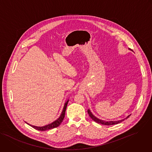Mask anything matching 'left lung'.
Segmentation results:
<instances>
[{"instance_id": "8db88e82", "label": "left lung", "mask_w": 152, "mask_h": 152, "mask_svg": "<svg viewBox=\"0 0 152 152\" xmlns=\"http://www.w3.org/2000/svg\"><path fill=\"white\" fill-rule=\"evenodd\" d=\"M129 50H131L132 51L131 49L130 48H128ZM87 112H88V114L89 115V116L91 117V118H92L94 121H95V122L98 123V124H101V125H107V126H110V125H116V124H118L120 122H123V121H124L125 119H127L128 118H129V117L131 115H128L126 118H124V119H122V120H116V121H105V120H101V119H99L98 118V117H96V116H95L91 112L90 110V109H88L87 110Z\"/></svg>"}]
</instances>
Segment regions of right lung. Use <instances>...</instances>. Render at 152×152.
<instances>
[{
	"label": "right lung",
	"mask_w": 152,
	"mask_h": 152,
	"mask_svg": "<svg viewBox=\"0 0 152 152\" xmlns=\"http://www.w3.org/2000/svg\"><path fill=\"white\" fill-rule=\"evenodd\" d=\"M68 102H69V99L66 101V102H65V103L64 104V108H63V110H62V111L61 113V114L60 115L59 117L58 118H57L56 120H54V122H53L51 124H49L43 126H34V125H30L28 123H27L26 122H25L27 125H28L30 126H32V128H34V129H35L37 130H38V131H47V130L53 129L54 128H57V126H58L60 124H61L63 120L64 119L65 114V111H66V109Z\"/></svg>",
	"instance_id": "1"
}]
</instances>
